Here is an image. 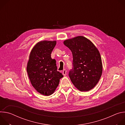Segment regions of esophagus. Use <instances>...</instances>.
I'll use <instances>...</instances> for the list:
<instances>
[{"label": "esophagus", "mask_w": 125, "mask_h": 125, "mask_svg": "<svg viewBox=\"0 0 125 125\" xmlns=\"http://www.w3.org/2000/svg\"><path fill=\"white\" fill-rule=\"evenodd\" d=\"M66 73H67V71L66 70L64 69L63 71H62V74L64 75V76H65L66 75Z\"/></svg>", "instance_id": "esophagus-1"}]
</instances>
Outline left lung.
<instances>
[{
    "mask_svg": "<svg viewBox=\"0 0 125 125\" xmlns=\"http://www.w3.org/2000/svg\"><path fill=\"white\" fill-rule=\"evenodd\" d=\"M64 44L72 51L73 68L69 76L80 91L87 92L98 83L102 72L100 53L93 43L83 36L66 40Z\"/></svg>",
    "mask_w": 125,
    "mask_h": 125,
    "instance_id": "obj_1",
    "label": "left lung"
}]
</instances>
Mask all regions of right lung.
Here are the masks:
<instances>
[{
	"label": "right lung",
	"instance_id": "obj_1",
	"mask_svg": "<svg viewBox=\"0 0 125 125\" xmlns=\"http://www.w3.org/2000/svg\"><path fill=\"white\" fill-rule=\"evenodd\" d=\"M56 41H43L32 49L27 64V71L33 87L41 94L48 96L54 93L63 76L57 71L56 60L51 53Z\"/></svg>",
	"mask_w": 125,
	"mask_h": 125
}]
</instances>
